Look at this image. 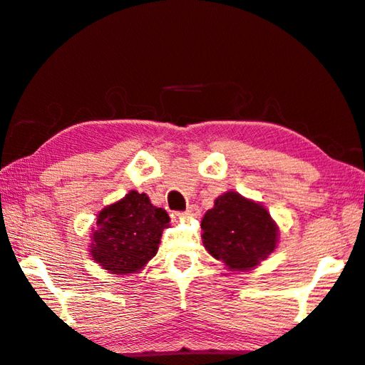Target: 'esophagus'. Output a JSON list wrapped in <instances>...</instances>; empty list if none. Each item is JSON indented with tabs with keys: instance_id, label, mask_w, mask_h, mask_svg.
I'll use <instances>...</instances> for the list:
<instances>
[{
	"instance_id": "34e87169",
	"label": "esophagus",
	"mask_w": 365,
	"mask_h": 365,
	"mask_svg": "<svg viewBox=\"0 0 365 365\" xmlns=\"http://www.w3.org/2000/svg\"><path fill=\"white\" fill-rule=\"evenodd\" d=\"M197 215H199L197 205H189V207L182 212V217H197Z\"/></svg>"
}]
</instances>
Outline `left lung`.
Instances as JSON below:
<instances>
[{
	"label": "left lung",
	"mask_w": 365,
	"mask_h": 365,
	"mask_svg": "<svg viewBox=\"0 0 365 365\" xmlns=\"http://www.w3.org/2000/svg\"><path fill=\"white\" fill-rule=\"evenodd\" d=\"M200 227L205 250L232 272H247L260 265L278 242V227L270 212L235 191L215 199Z\"/></svg>",
	"instance_id": "obj_1"
}]
</instances>
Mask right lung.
Here are the masks:
<instances>
[{"label": "right lung", "instance_id": "obj_1", "mask_svg": "<svg viewBox=\"0 0 365 365\" xmlns=\"http://www.w3.org/2000/svg\"><path fill=\"white\" fill-rule=\"evenodd\" d=\"M170 215L143 192L130 191L118 202L103 207L92 229L91 255L103 270L128 274L143 270L156 255Z\"/></svg>", "mask_w": 365, "mask_h": 365}]
</instances>
